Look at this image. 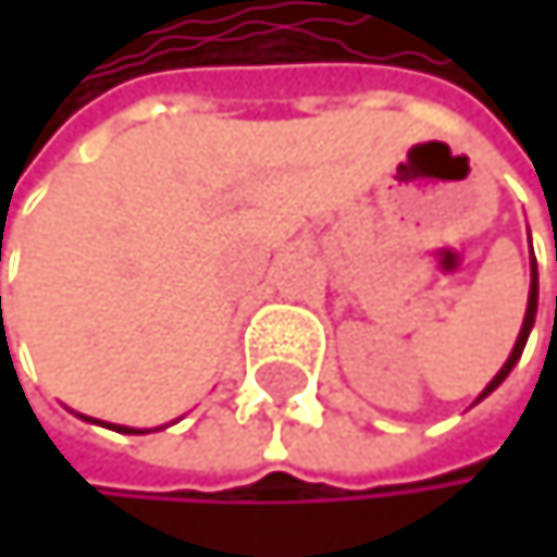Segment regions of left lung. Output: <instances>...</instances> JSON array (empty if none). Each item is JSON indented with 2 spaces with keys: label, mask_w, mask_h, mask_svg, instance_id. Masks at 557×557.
<instances>
[{
  "label": "left lung",
  "mask_w": 557,
  "mask_h": 557,
  "mask_svg": "<svg viewBox=\"0 0 557 557\" xmlns=\"http://www.w3.org/2000/svg\"><path fill=\"white\" fill-rule=\"evenodd\" d=\"M534 313H539V267L531 263V290H528V310H524V324H521V334H518V341H515V350H511V357L505 360V368L491 377V384L481 391V397H487L491 391H495L508 374H511V368L518 363V357H521V350H524V344H528V334H531V327H534ZM478 397V400H481Z\"/></svg>",
  "instance_id": "obj_1"
}]
</instances>
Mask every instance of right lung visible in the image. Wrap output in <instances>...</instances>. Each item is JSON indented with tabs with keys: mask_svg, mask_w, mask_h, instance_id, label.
<instances>
[{
	"mask_svg": "<svg viewBox=\"0 0 557 557\" xmlns=\"http://www.w3.org/2000/svg\"><path fill=\"white\" fill-rule=\"evenodd\" d=\"M110 428H113V424H110ZM113 431H123V434H146V431H136V428H120V424H116Z\"/></svg>",
	"mask_w": 557,
	"mask_h": 557,
	"instance_id": "add662e5",
	"label": "right lung"
}]
</instances>
